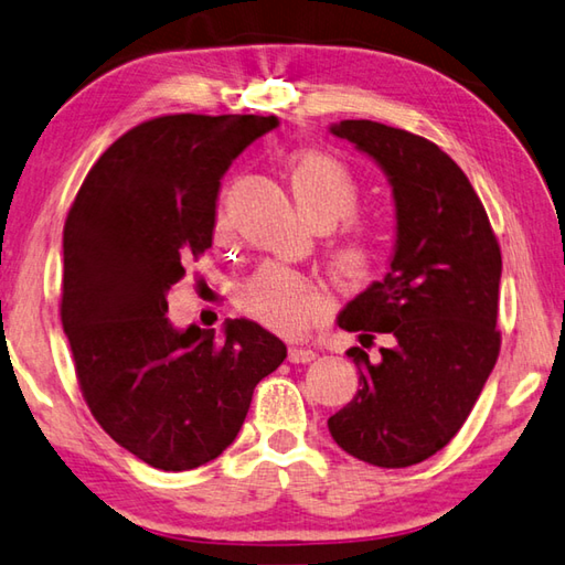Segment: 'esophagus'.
<instances>
[{"label":"esophagus","mask_w":565,"mask_h":565,"mask_svg":"<svg viewBox=\"0 0 565 565\" xmlns=\"http://www.w3.org/2000/svg\"><path fill=\"white\" fill-rule=\"evenodd\" d=\"M287 359H290L292 364H310V361L317 359V351L310 347H290Z\"/></svg>","instance_id":"34e87169"}]
</instances>
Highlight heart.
<instances>
[{"instance_id":"heart-1","label":"heart","mask_w":565,"mask_h":565,"mask_svg":"<svg viewBox=\"0 0 565 565\" xmlns=\"http://www.w3.org/2000/svg\"><path fill=\"white\" fill-rule=\"evenodd\" d=\"M287 172L297 206L315 226L342 228L332 241L329 258L339 280L364 287L381 278L391 255V236L379 221L356 216L361 182L354 169L337 154L319 147H300L287 154ZM226 231L223 211L216 221ZM236 307L255 322L285 337L307 334L332 310L327 287L312 275L297 273L280 263H263L236 290Z\"/></svg>"}]
</instances>
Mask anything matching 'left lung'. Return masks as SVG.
Listing matches in <instances>:
<instances>
[{
    "instance_id": "8db88e82",
    "label": "left lung",
    "mask_w": 565,
    "mask_h": 565,
    "mask_svg": "<svg viewBox=\"0 0 565 565\" xmlns=\"http://www.w3.org/2000/svg\"><path fill=\"white\" fill-rule=\"evenodd\" d=\"M332 132L386 172L396 201V253L381 282L339 315V327L391 334L381 359L349 349L359 391L327 420L339 448L376 467H408L443 450L497 364L499 250L470 179L438 145L398 127L342 120Z\"/></svg>"
}]
</instances>
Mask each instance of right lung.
Segmentation results:
<instances>
[{"label":"right lung","instance_id":"1","mask_svg":"<svg viewBox=\"0 0 565 565\" xmlns=\"http://www.w3.org/2000/svg\"><path fill=\"white\" fill-rule=\"evenodd\" d=\"M275 115H162L90 167L63 226L61 322L93 418L142 462L194 470L236 440L287 349L250 319L174 329L167 292L211 248L221 177Z\"/></svg>","mask_w":565,"mask_h":565}]
</instances>
